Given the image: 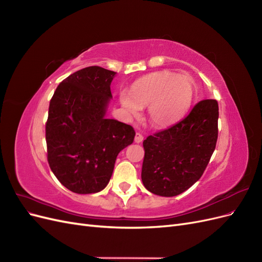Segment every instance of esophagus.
I'll return each mask as SVG.
<instances>
[{"label":"esophagus","mask_w":262,"mask_h":262,"mask_svg":"<svg viewBox=\"0 0 262 262\" xmlns=\"http://www.w3.org/2000/svg\"><path fill=\"white\" fill-rule=\"evenodd\" d=\"M143 136H142L141 133H139V132H137L136 133V138H134V141H136V143H141L142 141H143Z\"/></svg>","instance_id":"34e87169"}]
</instances>
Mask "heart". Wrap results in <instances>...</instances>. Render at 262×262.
<instances>
[{
    "label": "heart",
    "mask_w": 262,
    "mask_h": 262,
    "mask_svg": "<svg viewBox=\"0 0 262 262\" xmlns=\"http://www.w3.org/2000/svg\"><path fill=\"white\" fill-rule=\"evenodd\" d=\"M193 94L191 78L164 71L140 78L132 85L130 94L120 93L119 100L130 115H138L140 108L147 107L150 123L165 126L178 120L187 112Z\"/></svg>",
    "instance_id": "obj_1"
}]
</instances>
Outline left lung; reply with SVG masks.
Here are the masks:
<instances>
[{"instance_id": "obj_1", "label": "left lung", "mask_w": 262, "mask_h": 262, "mask_svg": "<svg viewBox=\"0 0 262 262\" xmlns=\"http://www.w3.org/2000/svg\"><path fill=\"white\" fill-rule=\"evenodd\" d=\"M219 104L203 99L182 120L143 141L141 178L154 194L173 196L201 178L217 141Z\"/></svg>"}]
</instances>
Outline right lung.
<instances>
[{"label": "right lung", "instance_id": "1", "mask_svg": "<svg viewBox=\"0 0 262 262\" xmlns=\"http://www.w3.org/2000/svg\"><path fill=\"white\" fill-rule=\"evenodd\" d=\"M115 75L100 67L82 69L63 80L50 100L47 158L54 176L72 192L101 191L118 154L136 136L131 125L105 118Z\"/></svg>", "mask_w": 262, "mask_h": 262}]
</instances>
